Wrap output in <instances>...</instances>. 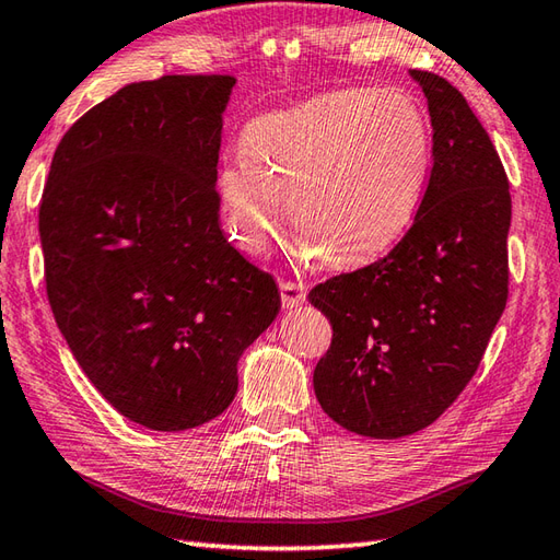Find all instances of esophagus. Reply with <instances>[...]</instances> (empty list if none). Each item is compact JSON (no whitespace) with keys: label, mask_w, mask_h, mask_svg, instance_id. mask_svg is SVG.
<instances>
[{"label":"esophagus","mask_w":560,"mask_h":560,"mask_svg":"<svg viewBox=\"0 0 560 560\" xmlns=\"http://www.w3.org/2000/svg\"><path fill=\"white\" fill-rule=\"evenodd\" d=\"M279 291H281V305L283 311H293V307H299L305 303V291L301 283H293V281H281L279 283Z\"/></svg>","instance_id":"esophagus-1"}]
</instances>
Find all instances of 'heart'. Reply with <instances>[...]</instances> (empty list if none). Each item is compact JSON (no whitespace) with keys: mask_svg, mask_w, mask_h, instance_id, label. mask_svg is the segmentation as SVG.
<instances>
[{"mask_svg":"<svg viewBox=\"0 0 560 560\" xmlns=\"http://www.w3.org/2000/svg\"><path fill=\"white\" fill-rule=\"evenodd\" d=\"M431 165L433 127L411 93L343 89L255 117L217 189L245 253H267L289 205L303 259L359 269L409 233Z\"/></svg>","mask_w":560,"mask_h":560,"instance_id":"b5f03b06","label":"heart"}]
</instances>
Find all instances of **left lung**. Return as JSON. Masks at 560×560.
<instances>
[{
    "mask_svg": "<svg viewBox=\"0 0 560 560\" xmlns=\"http://www.w3.org/2000/svg\"><path fill=\"white\" fill-rule=\"evenodd\" d=\"M428 101L433 168L397 247L307 295L335 337L313 373L319 407L380 440L431 425L477 373L508 301L510 185L462 93L409 71Z\"/></svg>",
    "mask_w": 560,
    "mask_h": 560,
    "instance_id": "obj_1",
    "label": "left lung"
}]
</instances>
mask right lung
<instances>
[{
    "label": "right lung",
    "instance_id": "add662e5",
    "mask_svg": "<svg viewBox=\"0 0 560 560\" xmlns=\"http://www.w3.org/2000/svg\"><path fill=\"white\" fill-rule=\"evenodd\" d=\"M233 86L219 74L127 83L69 127L40 201L57 327L93 387L151 431L229 409L237 361L281 307L219 223Z\"/></svg>",
    "mask_w": 560,
    "mask_h": 560
}]
</instances>
